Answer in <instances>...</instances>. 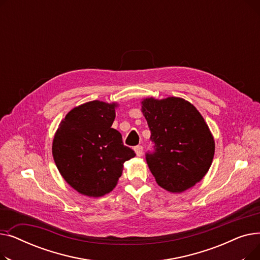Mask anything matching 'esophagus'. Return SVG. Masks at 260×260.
<instances>
[{
	"label": "esophagus",
	"mask_w": 260,
	"mask_h": 260,
	"mask_svg": "<svg viewBox=\"0 0 260 260\" xmlns=\"http://www.w3.org/2000/svg\"><path fill=\"white\" fill-rule=\"evenodd\" d=\"M135 152H136V155H137L138 157H141L143 154V147L141 145H137L135 147Z\"/></svg>",
	"instance_id": "esophagus-1"
}]
</instances>
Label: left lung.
<instances>
[{
    "mask_svg": "<svg viewBox=\"0 0 260 260\" xmlns=\"http://www.w3.org/2000/svg\"><path fill=\"white\" fill-rule=\"evenodd\" d=\"M141 104L154 142V152L145 155L147 166L161 187L171 193L184 192L212 165L213 135L197 108L182 98H146Z\"/></svg>",
    "mask_w": 260,
    "mask_h": 260,
    "instance_id": "left-lung-1",
    "label": "left lung"
}]
</instances>
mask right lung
<instances>
[{"label":"right lung","instance_id":"1","mask_svg":"<svg viewBox=\"0 0 260 260\" xmlns=\"http://www.w3.org/2000/svg\"><path fill=\"white\" fill-rule=\"evenodd\" d=\"M117 103L90 101L79 105L61 121L52 141L54 163L77 192L101 197L115 188L123 163L135 157L112 127Z\"/></svg>","mask_w":260,"mask_h":260}]
</instances>
